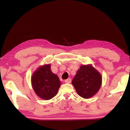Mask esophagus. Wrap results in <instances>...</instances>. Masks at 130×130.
I'll return each mask as SVG.
<instances>
[{"mask_svg": "<svg viewBox=\"0 0 130 130\" xmlns=\"http://www.w3.org/2000/svg\"><path fill=\"white\" fill-rule=\"evenodd\" d=\"M65 82L66 83L70 84V83H71V79L69 78H68V79H67V80H65Z\"/></svg>", "mask_w": 130, "mask_h": 130, "instance_id": "obj_1", "label": "esophagus"}]
</instances>
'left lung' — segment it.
Segmentation results:
<instances>
[{
	"label": "left lung",
	"instance_id": "left-lung-1",
	"mask_svg": "<svg viewBox=\"0 0 130 130\" xmlns=\"http://www.w3.org/2000/svg\"><path fill=\"white\" fill-rule=\"evenodd\" d=\"M102 83V77L91 64L81 65L72 81L79 96L89 99L98 93Z\"/></svg>",
	"mask_w": 130,
	"mask_h": 130
}]
</instances>
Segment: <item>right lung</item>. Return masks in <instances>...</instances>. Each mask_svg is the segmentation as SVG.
<instances>
[{
  "label": "right lung",
  "instance_id": "1",
  "mask_svg": "<svg viewBox=\"0 0 130 130\" xmlns=\"http://www.w3.org/2000/svg\"><path fill=\"white\" fill-rule=\"evenodd\" d=\"M50 64L41 65L32 73L31 85L35 93L44 100H50L56 95L61 85L57 74L50 69Z\"/></svg>",
  "mask_w": 130,
  "mask_h": 130
}]
</instances>
